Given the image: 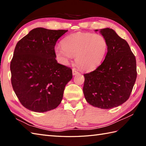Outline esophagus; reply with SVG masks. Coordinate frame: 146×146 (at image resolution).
<instances>
[{"instance_id":"esophagus-1","label":"esophagus","mask_w":146,"mask_h":146,"mask_svg":"<svg viewBox=\"0 0 146 146\" xmlns=\"http://www.w3.org/2000/svg\"><path fill=\"white\" fill-rule=\"evenodd\" d=\"M72 72H73V75H75V74L78 73V71H77L75 68H73V69Z\"/></svg>"}]
</instances>
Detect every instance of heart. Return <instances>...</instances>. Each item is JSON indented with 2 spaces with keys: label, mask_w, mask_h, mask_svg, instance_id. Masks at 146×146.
I'll return each instance as SVG.
<instances>
[{
  "label": "heart",
  "mask_w": 146,
  "mask_h": 146,
  "mask_svg": "<svg viewBox=\"0 0 146 146\" xmlns=\"http://www.w3.org/2000/svg\"><path fill=\"white\" fill-rule=\"evenodd\" d=\"M55 53L63 65H68L75 56L77 66L83 71H91L103 62L108 52L106 38L100 34L76 32L67 35Z\"/></svg>",
  "instance_id": "heart-1"
}]
</instances>
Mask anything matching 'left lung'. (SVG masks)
Segmentation results:
<instances>
[{"label":"left lung","mask_w":146,"mask_h":146,"mask_svg":"<svg viewBox=\"0 0 146 146\" xmlns=\"http://www.w3.org/2000/svg\"><path fill=\"white\" fill-rule=\"evenodd\" d=\"M100 33L108 42V52L95 70L84 74L83 90L90 104L108 110L129 98L137 78L136 60L127 42L114 30L106 28Z\"/></svg>","instance_id":"1"}]
</instances>
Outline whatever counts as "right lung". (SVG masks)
<instances>
[{"instance_id": "right-lung-1", "label": "right lung", "mask_w": 146, "mask_h": 146, "mask_svg": "<svg viewBox=\"0 0 146 146\" xmlns=\"http://www.w3.org/2000/svg\"><path fill=\"white\" fill-rule=\"evenodd\" d=\"M67 31L36 28L17 43L11 62V83L27 109L44 113L62 101L72 70L57 62L55 46Z\"/></svg>"}]
</instances>
